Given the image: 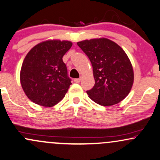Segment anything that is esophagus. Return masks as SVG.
I'll return each instance as SVG.
<instances>
[{
  "label": "esophagus",
  "mask_w": 160,
  "mask_h": 160,
  "mask_svg": "<svg viewBox=\"0 0 160 160\" xmlns=\"http://www.w3.org/2000/svg\"><path fill=\"white\" fill-rule=\"evenodd\" d=\"M74 82H80V80H81V78H77V79H74Z\"/></svg>",
  "instance_id": "34e87169"
}]
</instances>
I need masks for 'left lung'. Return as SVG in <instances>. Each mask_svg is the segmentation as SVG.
Listing matches in <instances>:
<instances>
[{
    "label": "left lung",
    "instance_id": "left-lung-1",
    "mask_svg": "<svg viewBox=\"0 0 160 160\" xmlns=\"http://www.w3.org/2000/svg\"><path fill=\"white\" fill-rule=\"evenodd\" d=\"M92 65L95 85L86 91L93 102L111 106L122 101L131 91L134 71L124 50L108 38H95L78 42Z\"/></svg>",
    "mask_w": 160,
    "mask_h": 160
}]
</instances>
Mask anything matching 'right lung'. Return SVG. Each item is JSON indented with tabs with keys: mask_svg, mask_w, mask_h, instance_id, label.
I'll use <instances>...</instances> for the list:
<instances>
[{
	"mask_svg": "<svg viewBox=\"0 0 160 160\" xmlns=\"http://www.w3.org/2000/svg\"><path fill=\"white\" fill-rule=\"evenodd\" d=\"M71 46L68 40H48L28 52L20 71V82L34 103L51 108L65 97L71 82L62 57Z\"/></svg>",
	"mask_w": 160,
	"mask_h": 160,
	"instance_id": "obj_1",
	"label": "right lung"
}]
</instances>
